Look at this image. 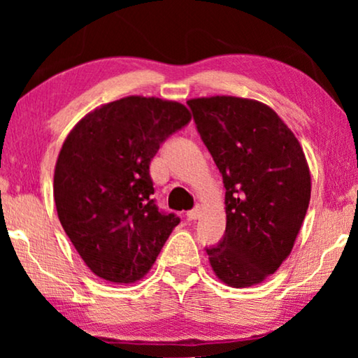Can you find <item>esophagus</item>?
Segmentation results:
<instances>
[{
    "label": "esophagus",
    "instance_id": "esophagus-1",
    "mask_svg": "<svg viewBox=\"0 0 358 358\" xmlns=\"http://www.w3.org/2000/svg\"><path fill=\"white\" fill-rule=\"evenodd\" d=\"M200 210H202V207H200V205H197V207H194L192 210H189V212H187V220H190V222H192V220H197L200 217Z\"/></svg>",
    "mask_w": 358,
    "mask_h": 358
}]
</instances>
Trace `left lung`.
Instances as JSON below:
<instances>
[{
  "mask_svg": "<svg viewBox=\"0 0 358 358\" xmlns=\"http://www.w3.org/2000/svg\"><path fill=\"white\" fill-rule=\"evenodd\" d=\"M227 189V229L205 248L229 287L261 283L280 267L305 220L311 178L305 153L271 107L233 96L187 101Z\"/></svg>",
  "mask_w": 358,
  "mask_h": 358,
  "instance_id": "1",
  "label": "left lung"
}]
</instances>
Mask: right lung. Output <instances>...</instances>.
Segmentation results:
<instances>
[{
	"mask_svg": "<svg viewBox=\"0 0 358 358\" xmlns=\"http://www.w3.org/2000/svg\"><path fill=\"white\" fill-rule=\"evenodd\" d=\"M189 122L179 102L130 96L87 114L66 136L53 197L63 229L97 277L140 280L179 224L156 205L150 163Z\"/></svg>",
	"mask_w": 358,
	"mask_h": 358,
	"instance_id": "obj_1",
	"label": "right lung"
}]
</instances>
